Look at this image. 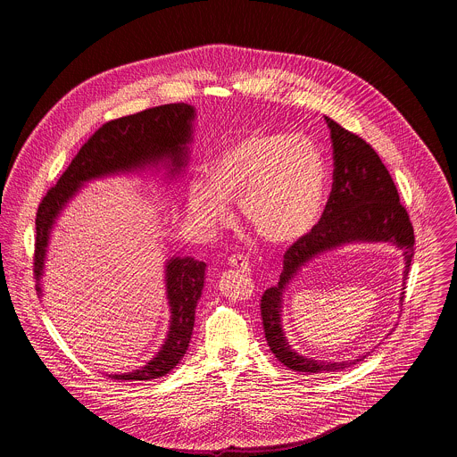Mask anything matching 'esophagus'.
Listing matches in <instances>:
<instances>
[{
  "mask_svg": "<svg viewBox=\"0 0 457 457\" xmlns=\"http://www.w3.org/2000/svg\"><path fill=\"white\" fill-rule=\"evenodd\" d=\"M228 263H229L231 267H237L241 272H250V262H248L246 257H243V255H239V253L231 255V257L228 259Z\"/></svg>",
  "mask_w": 457,
  "mask_h": 457,
  "instance_id": "1",
  "label": "esophagus"
}]
</instances>
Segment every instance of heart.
I'll use <instances>...</instances> for the list:
<instances>
[{"label":"heart","mask_w":457,"mask_h":457,"mask_svg":"<svg viewBox=\"0 0 457 457\" xmlns=\"http://www.w3.org/2000/svg\"><path fill=\"white\" fill-rule=\"evenodd\" d=\"M188 187V209L202 233L231 220L239 202L245 222L270 245H293L322 218L328 170L320 147L286 131H250L220 149Z\"/></svg>","instance_id":"b5f03b06"}]
</instances>
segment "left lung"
Listing matches in <instances>:
<instances>
[{
	"instance_id": "8db88e82",
	"label": "left lung",
	"mask_w": 457,
	"mask_h": 457,
	"mask_svg": "<svg viewBox=\"0 0 457 457\" xmlns=\"http://www.w3.org/2000/svg\"><path fill=\"white\" fill-rule=\"evenodd\" d=\"M334 147V181L326 209L317 226L284 253L279 283L262 295L263 334L274 356L287 369L303 373H328L348 369L351 361H315L289 348L281 327V296L286 284L312 257L351 241H391L404 253V281L414 255L413 224L391 174L378 154L356 133L326 116ZM406 289V287H403ZM404 302V291L401 295Z\"/></svg>"
}]
</instances>
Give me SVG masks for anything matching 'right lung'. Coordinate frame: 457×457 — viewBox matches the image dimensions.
<instances>
[{"mask_svg":"<svg viewBox=\"0 0 457 457\" xmlns=\"http://www.w3.org/2000/svg\"><path fill=\"white\" fill-rule=\"evenodd\" d=\"M195 111L188 104H164L144 109L130 116L111 120L80 147L58 183L43 196L36 214L34 278L43 274L44 255L53 222L66 202L84 181L104 174L130 171L161 159H171L174 171L187 159V144L192 137ZM204 262L185 257L171 259L166 267V287L171 306V327L159 354L145 367L123 375H109L114 380H153L164 377L185 356L195 324V306L204 287Z\"/></svg>","mask_w":457,"mask_h":457,"instance_id":"obj_1","label":"right lung"}]
</instances>
